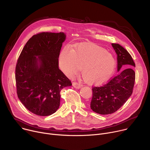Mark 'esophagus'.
I'll use <instances>...</instances> for the list:
<instances>
[{
	"instance_id": "1",
	"label": "esophagus",
	"mask_w": 150,
	"mask_h": 150,
	"mask_svg": "<svg viewBox=\"0 0 150 150\" xmlns=\"http://www.w3.org/2000/svg\"><path fill=\"white\" fill-rule=\"evenodd\" d=\"M72 85H73V87L74 88H78V89L80 88L81 87V86H82V85L80 83L77 82H72Z\"/></svg>"
}]
</instances>
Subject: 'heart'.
Returning a JSON list of instances; mask_svg holds the SVG:
<instances>
[{"mask_svg":"<svg viewBox=\"0 0 150 150\" xmlns=\"http://www.w3.org/2000/svg\"><path fill=\"white\" fill-rule=\"evenodd\" d=\"M61 70L68 76H72L82 68V74L90 83H101L113 74L116 61L105 49L93 44H82L72 50L64 48L59 57Z\"/></svg>","mask_w":150,"mask_h":150,"instance_id":"1","label":"heart"}]
</instances>
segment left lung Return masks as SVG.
Wrapping results in <instances>:
<instances>
[{
    "label": "left lung",
    "instance_id": "left-lung-1",
    "mask_svg": "<svg viewBox=\"0 0 150 150\" xmlns=\"http://www.w3.org/2000/svg\"><path fill=\"white\" fill-rule=\"evenodd\" d=\"M112 45L117 54L119 73L101 86L92 87L90 108L100 115L112 114L119 109L132 95L135 81V64L131 55L120 45Z\"/></svg>",
    "mask_w": 150,
    "mask_h": 150
}]
</instances>
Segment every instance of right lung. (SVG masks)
<instances>
[{"label":"right lung","instance_id":"1","mask_svg":"<svg viewBox=\"0 0 150 150\" xmlns=\"http://www.w3.org/2000/svg\"><path fill=\"white\" fill-rule=\"evenodd\" d=\"M65 37L61 32L35 34L18 59L17 95L25 108L36 115L46 116L55 113L60 105L61 90L72 85L71 80L59 69L58 58Z\"/></svg>","mask_w":150,"mask_h":150}]
</instances>
